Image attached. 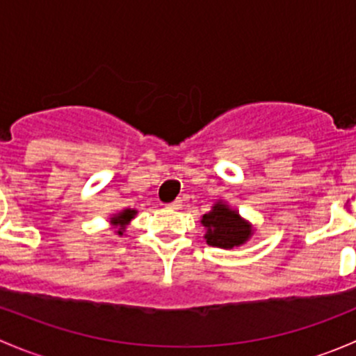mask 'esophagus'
I'll return each mask as SVG.
<instances>
[{
    "instance_id": "esophagus-1",
    "label": "esophagus",
    "mask_w": 356,
    "mask_h": 356,
    "mask_svg": "<svg viewBox=\"0 0 356 356\" xmlns=\"http://www.w3.org/2000/svg\"><path fill=\"white\" fill-rule=\"evenodd\" d=\"M182 207V201L181 200H177V201H174V203H168L167 204V208H170V210H179V208Z\"/></svg>"
}]
</instances>
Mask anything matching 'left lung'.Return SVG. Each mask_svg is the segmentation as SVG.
I'll use <instances>...</instances> for the list:
<instances>
[{
    "label": "left lung",
    "instance_id": "left-lung-1",
    "mask_svg": "<svg viewBox=\"0 0 356 356\" xmlns=\"http://www.w3.org/2000/svg\"><path fill=\"white\" fill-rule=\"evenodd\" d=\"M201 224L207 229L204 239L210 246L231 250L245 245L253 236V227L236 210L224 201H217L208 213L203 215Z\"/></svg>",
    "mask_w": 356,
    "mask_h": 356
}]
</instances>
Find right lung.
Instances as JSON below:
<instances>
[{
  "instance_id": "obj_1",
  "label": "right lung",
  "mask_w": 356,
  "mask_h": 356,
  "mask_svg": "<svg viewBox=\"0 0 356 356\" xmlns=\"http://www.w3.org/2000/svg\"><path fill=\"white\" fill-rule=\"evenodd\" d=\"M136 213H138V211L132 210V208H125V210L118 211V213H115L113 217L110 218V224L115 225V227H118V231H117L118 236L124 234L125 225H127L129 222L136 217Z\"/></svg>"
}]
</instances>
